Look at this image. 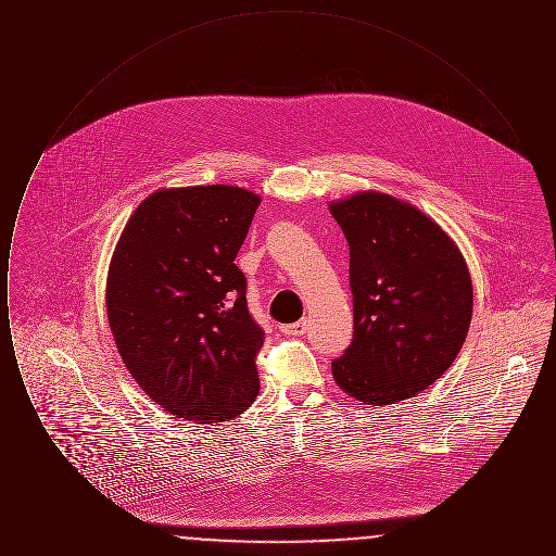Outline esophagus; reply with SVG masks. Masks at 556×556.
Returning a JSON list of instances; mask_svg holds the SVG:
<instances>
[{
  "instance_id": "obj_1",
  "label": "esophagus",
  "mask_w": 556,
  "mask_h": 556,
  "mask_svg": "<svg viewBox=\"0 0 556 556\" xmlns=\"http://www.w3.org/2000/svg\"><path fill=\"white\" fill-rule=\"evenodd\" d=\"M306 329H308L306 318H302V320H298V323H291V325H281V331H283L286 336H304Z\"/></svg>"
}]
</instances>
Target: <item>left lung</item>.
<instances>
[{
	"mask_svg": "<svg viewBox=\"0 0 556 556\" xmlns=\"http://www.w3.org/2000/svg\"><path fill=\"white\" fill-rule=\"evenodd\" d=\"M350 245L354 338L331 363L348 396L386 406L435 383L465 344L473 283L454 239L381 191L329 204Z\"/></svg>",
	"mask_w": 556,
	"mask_h": 556,
	"instance_id": "8db88e82",
	"label": "left lung"
}]
</instances>
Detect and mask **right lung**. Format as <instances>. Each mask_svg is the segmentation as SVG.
<instances>
[{
  "label": "right lung",
  "mask_w": 556,
  "mask_h": 556,
  "mask_svg": "<svg viewBox=\"0 0 556 556\" xmlns=\"http://www.w3.org/2000/svg\"><path fill=\"white\" fill-rule=\"evenodd\" d=\"M261 195L233 186L150 193L108 266L106 311L139 388L170 415L223 424L258 394L265 333L233 263Z\"/></svg>",
  "instance_id": "obj_1"
}]
</instances>
